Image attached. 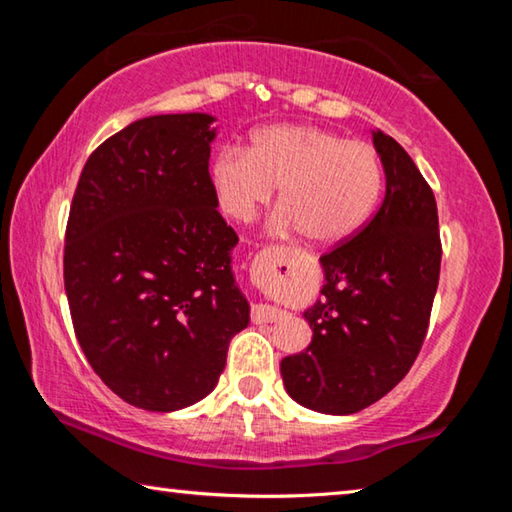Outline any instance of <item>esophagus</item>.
<instances>
[{"instance_id": "esophagus-1", "label": "esophagus", "mask_w": 512, "mask_h": 512, "mask_svg": "<svg viewBox=\"0 0 512 512\" xmlns=\"http://www.w3.org/2000/svg\"><path fill=\"white\" fill-rule=\"evenodd\" d=\"M250 316H253L255 323H275V320H280L284 316V311L273 305H266V302H257V305H253Z\"/></svg>"}]
</instances>
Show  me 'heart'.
I'll list each match as a JSON object with an SVG mask.
<instances>
[{"label":"heart","instance_id":"heart-1","mask_svg":"<svg viewBox=\"0 0 512 512\" xmlns=\"http://www.w3.org/2000/svg\"><path fill=\"white\" fill-rule=\"evenodd\" d=\"M223 214L250 221L280 187L275 230H302L311 244H341L368 223L384 173L366 142L307 124L268 126L250 149L225 146L210 167Z\"/></svg>","mask_w":512,"mask_h":512}]
</instances>
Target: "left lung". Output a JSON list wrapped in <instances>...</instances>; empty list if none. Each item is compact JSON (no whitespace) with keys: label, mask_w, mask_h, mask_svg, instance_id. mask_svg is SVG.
<instances>
[{"label":"left lung","mask_w":512,"mask_h":512,"mask_svg":"<svg viewBox=\"0 0 512 512\" xmlns=\"http://www.w3.org/2000/svg\"><path fill=\"white\" fill-rule=\"evenodd\" d=\"M384 203L350 241L320 257L325 284L305 320L311 343L284 357L287 393L305 409L350 415L381 400L411 370L438 289V207L411 155L372 131Z\"/></svg>","instance_id":"left-lung-1"}]
</instances>
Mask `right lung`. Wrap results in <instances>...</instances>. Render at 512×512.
I'll return each instance as SVG.
<instances>
[{"instance_id": "1", "label": "right lung", "mask_w": 512, "mask_h": 512, "mask_svg": "<svg viewBox=\"0 0 512 512\" xmlns=\"http://www.w3.org/2000/svg\"><path fill=\"white\" fill-rule=\"evenodd\" d=\"M212 115H155L108 137L76 185L65 291L81 350L144 411L201 402L250 323L232 273L237 235L210 183Z\"/></svg>"}]
</instances>
